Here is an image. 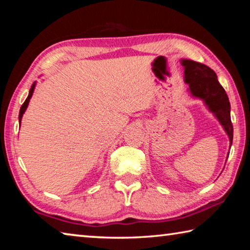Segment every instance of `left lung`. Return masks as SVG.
I'll list each match as a JSON object with an SVG mask.
<instances>
[{"mask_svg":"<svg viewBox=\"0 0 250 250\" xmlns=\"http://www.w3.org/2000/svg\"><path fill=\"white\" fill-rule=\"evenodd\" d=\"M185 83H188L192 95L205 101L211 112L215 113L232 142V124L230 120V104L226 91L218 83L213 69L201 62L183 59Z\"/></svg>","mask_w":250,"mask_h":250,"instance_id":"1","label":"left lung"}]
</instances>
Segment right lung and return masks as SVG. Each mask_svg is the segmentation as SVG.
Here are the masks:
<instances>
[{
  "mask_svg": "<svg viewBox=\"0 0 250 250\" xmlns=\"http://www.w3.org/2000/svg\"><path fill=\"white\" fill-rule=\"evenodd\" d=\"M34 88H35V83H33V86L31 87V89H29V94H28V96H27V98H26V100H25V101H24V104H22V107H21V109H20V115H19V120H20V125H21V120H22L23 113L25 112V110H26V108H27V105H28V101H29V99H31V97H32V95H33Z\"/></svg>",
  "mask_w": 250,
  "mask_h": 250,
  "instance_id": "right-lung-1",
  "label": "right lung"
}]
</instances>
